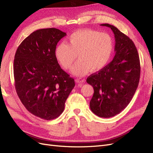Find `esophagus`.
<instances>
[{
  "instance_id": "1",
  "label": "esophagus",
  "mask_w": 153,
  "mask_h": 153,
  "mask_svg": "<svg viewBox=\"0 0 153 153\" xmlns=\"http://www.w3.org/2000/svg\"><path fill=\"white\" fill-rule=\"evenodd\" d=\"M75 82L76 83H78V84H82V83H84L85 82V79H83V78H76V79L75 80Z\"/></svg>"
}]
</instances>
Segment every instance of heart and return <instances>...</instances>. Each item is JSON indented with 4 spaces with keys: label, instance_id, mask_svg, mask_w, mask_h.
I'll use <instances>...</instances> for the list:
<instances>
[{
    "label": "heart",
    "instance_id": "obj_1",
    "mask_svg": "<svg viewBox=\"0 0 153 153\" xmlns=\"http://www.w3.org/2000/svg\"><path fill=\"white\" fill-rule=\"evenodd\" d=\"M68 44L61 43L57 46L55 55L59 63L66 69L71 68L79 59L71 73L84 76L90 71H98L104 68L112 56L114 41L105 32L85 29L73 33L68 38Z\"/></svg>",
    "mask_w": 153,
    "mask_h": 153
}]
</instances>
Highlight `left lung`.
Here are the masks:
<instances>
[{"mask_svg":"<svg viewBox=\"0 0 153 153\" xmlns=\"http://www.w3.org/2000/svg\"><path fill=\"white\" fill-rule=\"evenodd\" d=\"M115 37V56L107 66L87 78L94 89L90 101L92 112L108 118L119 114L130 102L140 76V59L135 44L117 27L108 24Z\"/></svg>","mask_w":153,"mask_h":153,"instance_id":"obj_1","label":"left lung"}]
</instances>
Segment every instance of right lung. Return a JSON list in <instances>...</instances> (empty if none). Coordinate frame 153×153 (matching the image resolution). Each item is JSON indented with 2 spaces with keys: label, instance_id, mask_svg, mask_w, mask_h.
<instances>
[{
  "label": "right lung",
  "instance_id": "add662e5",
  "mask_svg": "<svg viewBox=\"0 0 153 153\" xmlns=\"http://www.w3.org/2000/svg\"><path fill=\"white\" fill-rule=\"evenodd\" d=\"M66 33L55 28L31 33L17 48L13 64L17 94L26 109L45 120L58 117L75 87V80L59 66L55 55Z\"/></svg>",
  "mask_w": 153,
  "mask_h": 153
}]
</instances>
